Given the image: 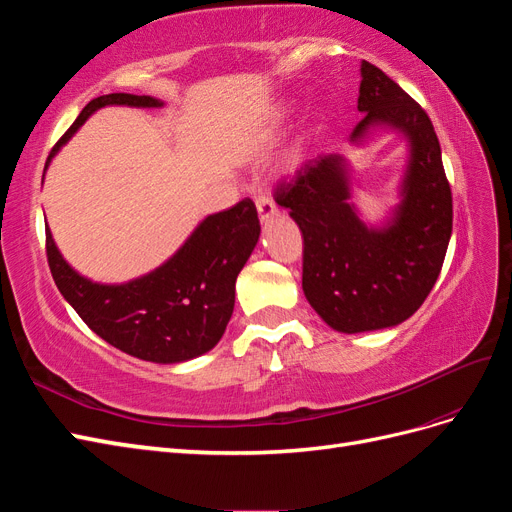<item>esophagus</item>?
<instances>
[{
    "label": "esophagus",
    "instance_id": "esophagus-1",
    "mask_svg": "<svg viewBox=\"0 0 512 512\" xmlns=\"http://www.w3.org/2000/svg\"><path fill=\"white\" fill-rule=\"evenodd\" d=\"M256 209H258V215H260L262 222H267L269 218H273V215L277 213V205L273 203L269 196H258L256 198Z\"/></svg>",
    "mask_w": 512,
    "mask_h": 512
}]
</instances>
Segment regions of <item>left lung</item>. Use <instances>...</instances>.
I'll use <instances>...</instances> for the list:
<instances>
[{"label": "left lung", "mask_w": 512, "mask_h": 512, "mask_svg": "<svg viewBox=\"0 0 512 512\" xmlns=\"http://www.w3.org/2000/svg\"><path fill=\"white\" fill-rule=\"evenodd\" d=\"M352 141L384 123L410 141L404 203L393 224L367 228L348 205L344 160H305L277 181L273 198L303 232V292L318 316L342 333L395 327L423 305L436 284L453 230V194L436 130L425 108L369 61L361 64Z\"/></svg>", "instance_id": "1"}]
</instances>
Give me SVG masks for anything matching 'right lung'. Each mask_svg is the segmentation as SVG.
Here are the masks:
<instances>
[{
  "label": "right lung",
  "instance_id": "add662e5",
  "mask_svg": "<svg viewBox=\"0 0 512 512\" xmlns=\"http://www.w3.org/2000/svg\"><path fill=\"white\" fill-rule=\"evenodd\" d=\"M108 104L153 108L151 96L108 94L91 100L55 151ZM260 235L256 205L250 198L200 224L168 262L149 275L121 286L85 280L61 258L46 226V260L64 299L104 342L153 363H181L205 354L220 342L235 307V282Z\"/></svg>",
  "mask_w": 512,
  "mask_h": 512
}]
</instances>
